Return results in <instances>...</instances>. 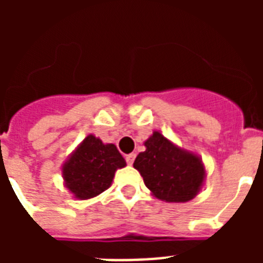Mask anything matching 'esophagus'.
<instances>
[{
	"instance_id": "obj_1",
	"label": "esophagus",
	"mask_w": 263,
	"mask_h": 263,
	"mask_svg": "<svg viewBox=\"0 0 263 263\" xmlns=\"http://www.w3.org/2000/svg\"><path fill=\"white\" fill-rule=\"evenodd\" d=\"M134 159H136V154H129V155H126V162H127V164H133Z\"/></svg>"
}]
</instances>
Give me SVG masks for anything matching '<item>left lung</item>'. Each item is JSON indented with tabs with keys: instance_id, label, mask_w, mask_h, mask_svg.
Returning a JSON list of instances; mask_svg holds the SVG:
<instances>
[{
	"instance_id": "1",
	"label": "left lung",
	"mask_w": 263,
	"mask_h": 263,
	"mask_svg": "<svg viewBox=\"0 0 263 263\" xmlns=\"http://www.w3.org/2000/svg\"><path fill=\"white\" fill-rule=\"evenodd\" d=\"M143 145L146 150L137 155L133 166L153 196L167 203H187L200 192L206 178L200 155L178 146L159 130Z\"/></svg>"
}]
</instances>
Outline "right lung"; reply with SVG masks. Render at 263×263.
Masks as SVG:
<instances>
[{
    "mask_svg": "<svg viewBox=\"0 0 263 263\" xmlns=\"http://www.w3.org/2000/svg\"><path fill=\"white\" fill-rule=\"evenodd\" d=\"M125 166L116 145L88 134L62 164L63 182L75 199L88 200L108 190L116 171Z\"/></svg>",
    "mask_w": 263,
    "mask_h": 263,
    "instance_id": "1",
    "label": "right lung"
}]
</instances>
